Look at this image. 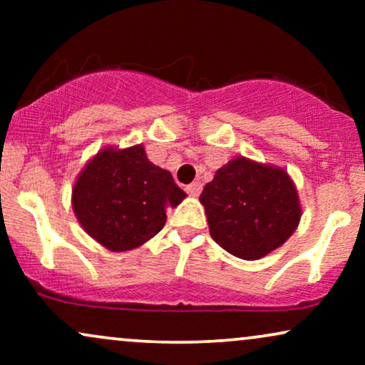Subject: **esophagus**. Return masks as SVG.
Segmentation results:
<instances>
[{
    "mask_svg": "<svg viewBox=\"0 0 365 365\" xmlns=\"http://www.w3.org/2000/svg\"><path fill=\"white\" fill-rule=\"evenodd\" d=\"M187 192H188V194H190L192 197H197V195L200 194V192H202V183H200V182L190 183V185H187Z\"/></svg>",
    "mask_w": 365,
    "mask_h": 365,
    "instance_id": "esophagus-1",
    "label": "esophagus"
}]
</instances>
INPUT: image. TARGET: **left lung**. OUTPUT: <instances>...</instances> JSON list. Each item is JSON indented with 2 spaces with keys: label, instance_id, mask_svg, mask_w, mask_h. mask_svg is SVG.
I'll return each mask as SVG.
<instances>
[{
  "label": "left lung",
  "instance_id": "8db88e82",
  "mask_svg": "<svg viewBox=\"0 0 365 365\" xmlns=\"http://www.w3.org/2000/svg\"><path fill=\"white\" fill-rule=\"evenodd\" d=\"M199 200L212 240L245 261L282 247L302 217L299 190L284 168L244 156L221 166Z\"/></svg>",
  "mask_w": 365,
  "mask_h": 365
}]
</instances>
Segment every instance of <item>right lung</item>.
<instances>
[{"instance_id": "add662e5", "label": "right lung", "mask_w": 365, "mask_h": 365, "mask_svg": "<svg viewBox=\"0 0 365 365\" xmlns=\"http://www.w3.org/2000/svg\"><path fill=\"white\" fill-rule=\"evenodd\" d=\"M185 197L168 170L149 161L142 144L106 145L75 180L72 207L87 235L111 252H125L158 235L166 209Z\"/></svg>"}]
</instances>
